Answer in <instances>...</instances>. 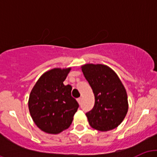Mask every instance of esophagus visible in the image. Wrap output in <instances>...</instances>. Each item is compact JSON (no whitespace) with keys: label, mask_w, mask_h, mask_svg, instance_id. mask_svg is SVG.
Masks as SVG:
<instances>
[{"label":"esophagus","mask_w":157,"mask_h":157,"mask_svg":"<svg viewBox=\"0 0 157 157\" xmlns=\"http://www.w3.org/2000/svg\"><path fill=\"white\" fill-rule=\"evenodd\" d=\"M77 101L78 102V103H79V104H80V103H81V98H78V99H77Z\"/></svg>","instance_id":"esophagus-1"}]
</instances>
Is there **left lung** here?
I'll return each mask as SVG.
<instances>
[{"label":"left lung","instance_id":"left-lung-1","mask_svg":"<svg viewBox=\"0 0 157 157\" xmlns=\"http://www.w3.org/2000/svg\"><path fill=\"white\" fill-rule=\"evenodd\" d=\"M94 94V105L86 113L91 128L100 131L116 128L128 110L126 90L115 71L103 64L81 66Z\"/></svg>","mask_w":157,"mask_h":157}]
</instances>
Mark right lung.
I'll list each match as a JSON object with an SVG mask.
<instances>
[{
	"label": "right lung",
	"instance_id": "add662e5",
	"mask_svg": "<svg viewBox=\"0 0 157 157\" xmlns=\"http://www.w3.org/2000/svg\"><path fill=\"white\" fill-rule=\"evenodd\" d=\"M71 68H55L41 75L30 93L29 110L41 131L57 134L71 124L79 105L71 97V87L65 86Z\"/></svg>",
	"mask_w": 157,
	"mask_h": 157
}]
</instances>
